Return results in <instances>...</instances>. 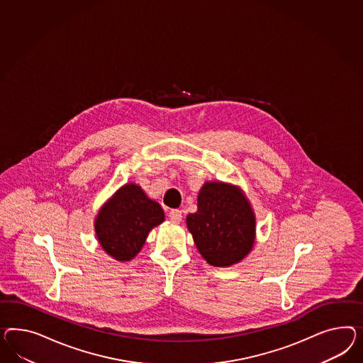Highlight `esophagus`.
I'll use <instances>...</instances> for the list:
<instances>
[{
  "instance_id": "obj_1",
  "label": "esophagus",
  "mask_w": 363,
  "mask_h": 363,
  "mask_svg": "<svg viewBox=\"0 0 363 363\" xmlns=\"http://www.w3.org/2000/svg\"><path fill=\"white\" fill-rule=\"evenodd\" d=\"M169 218H170L172 222L179 223V222L182 220V211H181V210H172V211L169 213Z\"/></svg>"
}]
</instances>
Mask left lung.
I'll return each mask as SVG.
<instances>
[{
    "label": "left lung",
    "mask_w": 363,
    "mask_h": 363,
    "mask_svg": "<svg viewBox=\"0 0 363 363\" xmlns=\"http://www.w3.org/2000/svg\"><path fill=\"white\" fill-rule=\"evenodd\" d=\"M196 206V213L186 216L187 228L208 264L230 267L251 252L255 214L240 187L206 182L198 193Z\"/></svg>",
    "instance_id": "8db88e82"
}]
</instances>
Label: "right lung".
Segmentation results:
<instances>
[{
	"instance_id": "obj_1",
	"label": "right lung",
	"mask_w": 363,
	"mask_h": 363,
	"mask_svg": "<svg viewBox=\"0 0 363 363\" xmlns=\"http://www.w3.org/2000/svg\"><path fill=\"white\" fill-rule=\"evenodd\" d=\"M165 219L162 207L136 184H127L108 199L95 218L99 245L118 262L138 255L149 231Z\"/></svg>"
}]
</instances>
